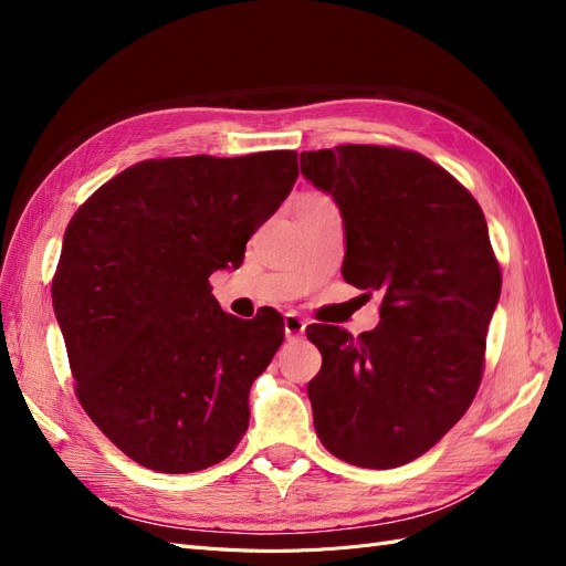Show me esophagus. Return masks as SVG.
I'll list each match as a JSON object with an SVG mask.
<instances>
[{
	"mask_svg": "<svg viewBox=\"0 0 566 566\" xmlns=\"http://www.w3.org/2000/svg\"><path fill=\"white\" fill-rule=\"evenodd\" d=\"M283 325H285V337H287V339H297V337L304 335L306 321H304L300 314H295V312H287V314L283 316Z\"/></svg>",
	"mask_w": 566,
	"mask_h": 566,
	"instance_id": "34e87169",
	"label": "esophagus"
}]
</instances>
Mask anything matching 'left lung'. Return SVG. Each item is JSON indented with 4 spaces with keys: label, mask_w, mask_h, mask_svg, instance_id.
<instances>
[{
    "label": "left lung",
    "mask_w": 566,
    "mask_h": 566,
    "mask_svg": "<svg viewBox=\"0 0 566 566\" xmlns=\"http://www.w3.org/2000/svg\"><path fill=\"white\" fill-rule=\"evenodd\" d=\"M300 163L345 219L342 276L380 295L378 328H306L323 356L306 387L316 434L349 465H406L465 416L482 382L503 283L484 212L416 150L347 144Z\"/></svg>",
    "instance_id": "obj_1"
}]
</instances>
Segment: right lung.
<instances>
[{"label":"right lung","instance_id":"right-lung-1","mask_svg":"<svg viewBox=\"0 0 566 566\" xmlns=\"http://www.w3.org/2000/svg\"><path fill=\"white\" fill-rule=\"evenodd\" d=\"M297 175L295 150L144 160L67 224L51 297L77 401L139 465L198 472L241 443L285 331L276 310L221 312L210 273L241 266Z\"/></svg>","mask_w":566,"mask_h":566}]
</instances>
